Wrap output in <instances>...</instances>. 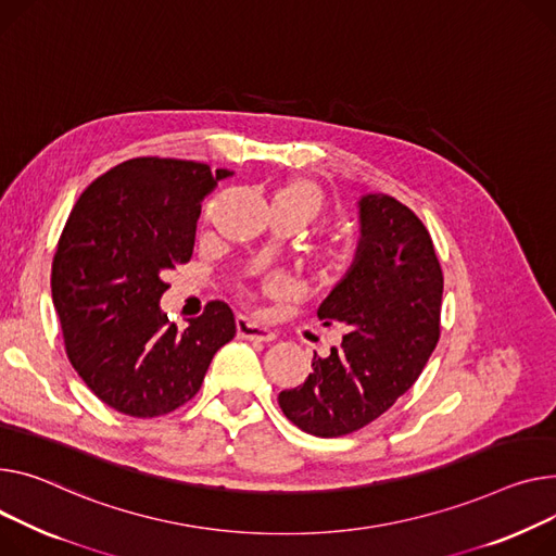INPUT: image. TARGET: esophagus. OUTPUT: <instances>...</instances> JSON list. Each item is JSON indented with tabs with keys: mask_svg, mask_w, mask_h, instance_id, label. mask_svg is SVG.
<instances>
[{
	"mask_svg": "<svg viewBox=\"0 0 556 556\" xmlns=\"http://www.w3.org/2000/svg\"><path fill=\"white\" fill-rule=\"evenodd\" d=\"M237 332H239V338H243V340H256V342H273V340L277 338L275 330L262 326V324L250 319V317H245V315H239V317H237Z\"/></svg>",
	"mask_w": 556,
	"mask_h": 556,
	"instance_id": "esophagus-1",
	"label": "esophagus"
}]
</instances>
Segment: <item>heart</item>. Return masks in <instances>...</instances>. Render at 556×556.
Masks as SVG:
<instances>
[{
    "label": "heart",
    "instance_id": "b5f03b06",
    "mask_svg": "<svg viewBox=\"0 0 556 556\" xmlns=\"http://www.w3.org/2000/svg\"><path fill=\"white\" fill-rule=\"evenodd\" d=\"M324 190L311 178H290L279 185L273 194V207L298 214L304 220V226L324 212ZM336 268H340V264H336Z\"/></svg>",
    "mask_w": 556,
    "mask_h": 556
}]
</instances>
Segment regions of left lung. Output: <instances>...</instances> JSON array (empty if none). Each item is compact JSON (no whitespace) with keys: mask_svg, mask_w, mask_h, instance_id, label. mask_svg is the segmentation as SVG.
<instances>
[{"mask_svg":"<svg viewBox=\"0 0 556 556\" xmlns=\"http://www.w3.org/2000/svg\"><path fill=\"white\" fill-rule=\"evenodd\" d=\"M353 266L319 304L342 344L313 357L304 384L279 393L283 416L319 438L353 433L409 391L440 338L442 270L422 220L393 197L359 199Z\"/></svg>","mask_w":556,"mask_h":556,"instance_id":"obj_1","label":"left lung"}]
</instances>
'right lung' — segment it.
<instances>
[{"instance_id":"obj_1","label":"right lung","mask_w":556,"mask_h":556,"mask_svg":"<svg viewBox=\"0 0 556 556\" xmlns=\"http://www.w3.org/2000/svg\"><path fill=\"white\" fill-rule=\"evenodd\" d=\"M230 174L131 159L73 205L53 256V306L73 368L111 409L134 418L178 409L237 336L226 302H210L182 330L159 308L165 275L192 258L201 201Z\"/></svg>"}]
</instances>
